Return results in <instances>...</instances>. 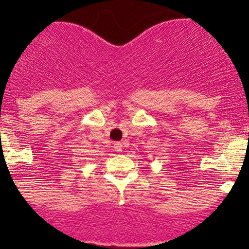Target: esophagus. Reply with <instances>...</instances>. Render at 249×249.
<instances>
[{
    "mask_svg": "<svg viewBox=\"0 0 249 249\" xmlns=\"http://www.w3.org/2000/svg\"><path fill=\"white\" fill-rule=\"evenodd\" d=\"M114 149H115V152H122V150H123V143L122 142H115L114 143Z\"/></svg>",
    "mask_w": 249,
    "mask_h": 249,
    "instance_id": "34e87169",
    "label": "esophagus"
}]
</instances>
